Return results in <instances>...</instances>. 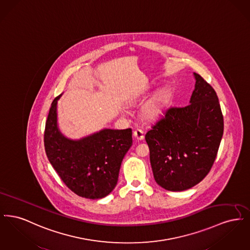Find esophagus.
Here are the masks:
<instances>
[{"mask_svg":"<svg viewBox=\"0 0 250 250\" xmlns=\"http://www.w3.org/2000/svg\"><path fill=\"white\" fill-rule=\"evenodd\" d=\"M133 136L138 141H143V139H144V133L141 129H136V130L134 131Z\"/></svg>","mask_w":250,"mask_h":250,"instance_id":"obj_1","label":"esophagus"}]
</instances>
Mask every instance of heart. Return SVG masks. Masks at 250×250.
<instances>
[{"label": "heart", "mask_w": 250, "mask_h": 250, "mask_svg": "<svg viewBox=\"0 0 250 250\" xmlns=\"http://www.w3.org/2000/svg\"><path fill=\"white\" fill-rule=\"evenodd\" d=\"M167 94L165 91H160L154 95L142 109V116L146 121H155L162 113L163 107L166 104Z\"/></svg>", "instance_id": "1"}]
</instances>
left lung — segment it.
<instances>
[{
    "label": "left lung",
    "mask_w": 250,
    "mask_h": 250,
    "mask_svg": "<svg viewBox=\"0 0 250 250\" xmlns=\"http://www.w3.org/2000/svg\"><path fill=\"white\" fill-rule=\"evenodd\" d=\"M189 105L169 107L145 135L155 182L184 191L209 173L223 136L224 122L213 87L194 73Z\"/></svg>",
    "instance_id": "1"
}]
</instances>
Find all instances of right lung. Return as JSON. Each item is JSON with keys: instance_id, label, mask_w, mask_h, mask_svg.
Returning <instances> with one entry per match:
<instances>
[{"instance_id": "add662e5", "label": "right lung", "mask_w": 250, "mask_h": 250, "mask_svg": "<svg viewBox=\"0 0 250 250\" xmlns=\"http://www.w3.org/2000/svg\"><path fill=\"white\" fill-rule=\"evenodd\" d=\"M61 96L51 103L46 122L44 144L48 161L75 194L102 199L117 185L122 161L132 145V130L104 128L80 140L68 139L58 127Z\"/></svg>"}]
</instances>
